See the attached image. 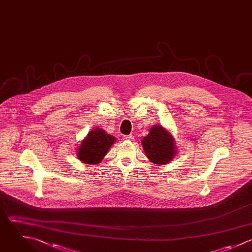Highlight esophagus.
<instances>
[{
    "instance_id": "1",
    "label": "esophagus",
    "mask_w": 252,
    "mask_h": 252,
    "mask_svg": "<svg viewBox=\"0 0 252 252\" xmlns=\"http://www.w3.org/2000/svg\"><path fill=\"white\" fill-rule=\"evenodd\" d=\"M124 140L131 141V140H133V135H132V134H129V135H124Z\"/></svg>"
}]
</instances>
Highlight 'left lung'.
<instances>
[{"label": "left lung", "mask_w": 252, "mask_h": 252, "mask_svg": "<svg viewBox=\"0 0 252 252\" xmlns=\"http://www.w3.org/2000/svg\"><path fill=\"white\" fill-rule=\"evenodd\" d=\"M141 144L149 161L158 166L169 164L178 152L174 136L160 125L150 128L148 135L142 138Z\"/></svg>", "instance_id": "8db88e82"}]
</instances>
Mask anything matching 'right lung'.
<instances>
[{
    "label": "right lung",
    "mask_w": 252,
    "mask_h": 252,
    "mask_svg": "<svg viewBox=\"0 0 252 252\" xmlns=\"http://www.w3.org/2000/svg\"><path fill=\"white\" fill-rule=\"evenodd\" d=\"M116 142V137L102 128H94L80 141L76 149L77 159L83 164H99Z\"/></svg>",
    "instance_id": "right-lung-1"
}]
</instances>
